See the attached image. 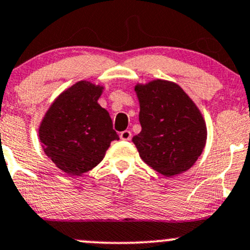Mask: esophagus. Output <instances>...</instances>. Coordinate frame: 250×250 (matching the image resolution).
<instances>
[{"label":"esophagus","mask_w":250,"mask_h":250,"mask_svg":"<svg viewBox=\"0 0 250 250\" xmlns=\"http://www.w3.org/2000/svg\"><path fill=\"white\" fill-rule=\"evenodd\" d=\"M120 138L122 140H130V138H132V132H130V130H123V132L120 133Z\"/></svg>","instance_id":"esophagus-1"}]
</instances>
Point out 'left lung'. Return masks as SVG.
<instances>
[{
    "instance_id": "left-lung-1",
    "label": "left lung",
    "mask_w": 250,
    "mask_h": 250,
    "mask_svg": "<svg viewBox=\"0 0 250 250\" xmlns=\"http://www.w3.org/2000/svg\"><path fill=\"white\" fill-rule=\"evenodd\" d=\"M141 132L133 143L146 165L167 176L188 170L202 153L207 128L200 110L178 84L152 81L135 87Z\"/></svg>"
}]
</instances>
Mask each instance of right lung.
Returning a JSON list of instances; mask_svg holds the SVG:
<instances>
[{
  "mask_svg": "<svg viewBox=\"0 0 250 250\" xmlns=\"http://www.w3.org/2000/svg\"><path fill=\"white\" fill-rule=\"evenodd\" d=\"M102 87L81 81L52 104L40 127L44 152L70 175L87 173L118 139L106 110L98 104Z\"/></svg>",
  "mask_w": 250,
  "mask_h": 250,
  "instance_id": "add662e5",
  "label": "right lung"
}]
</instances>
